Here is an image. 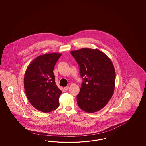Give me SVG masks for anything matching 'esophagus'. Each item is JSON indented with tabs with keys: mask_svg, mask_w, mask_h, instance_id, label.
Segmentation results:
<instances>
[{
	"mask_svg": "<svg viewBox=\"0 0 146 146\" xmlns=\"http://www.w3.org/2000/svg\"><path fill=\"white\" fill-rule=\"evenodd\" d=\"M69 87H65V88H64V89H65V91H67V90H68L69 89Z\"/></svg>",
	"mask_w": 146,
	"mask_h": 146,
	"instance_id": "esophagus-1",
	"label": "esophagus"
}]
</instances>
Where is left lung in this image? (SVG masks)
Segmentation results:
<instances>
[{"instance_id":"8db88e82","label":"left lung","mask_w":146,"mask_h":146,"mask_svg":"<svg viewBox=\"0 0 146 146\" xmlns=\"http://www.w3.org/2000/svg\"><path fill=\"white\" fill-rule=\"evenodd\" d=\"M70 53L80 67L83 79L77 96L78 105L85 112H98L106 105L114 93V65L106 54L98 49L84 48Z\"/></svg>"}]
</instances>
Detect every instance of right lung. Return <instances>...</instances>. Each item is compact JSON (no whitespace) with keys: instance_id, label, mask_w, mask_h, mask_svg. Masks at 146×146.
<instances>
[{"instance_id":"obj_1","label":"right lung","mask_w":146,"mask_h":146,"mask_svg":"<svg viewBox=\"0 0 146 146\" xmlns=\"http://www.w3.org/2000/svg\"><path fill=\"white\" fill-rule=\"evenodd\" d=\"M61 55L55 53L38 56L25 72L24 87L28 100L40 112H52L59 106L62 91L56 84L53 70Z\"/></svg>"}]
</instances>
